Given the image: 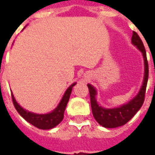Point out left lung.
Returning <instances> with one entry per match:
<instances>
[{
	"instance_id": "1",
	"label": "left lung",
	"mask_w": 155,
	"mask_h": 155,
	"mask_svg": "<svg viewBox=\"0 0 155 155\" xmlns=\"http://www.w3.org/2000/svg\"><path fill=\"white\" fill-rule=\"evenodd\" d=\"M131 41L132 43L134 45H136L137 48L142 52L144 59V78H143L142 87L140 89L139 94L133 100H131L128 104H124L120 107L114 108V109H104L101 106H99V104L96 102L95 100L96 91L94 90V88L91 84H88L90 96H91L92 114L98 123L104 128H116L125 124L139 111L144 101L147 82L149 78V64L147 61L146 51L141 39L135 31H133Z\"/></svg>"
}]
</instances>
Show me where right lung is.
I'll return each mask as SVG.
<instances>
[{
	"label": "right lung",
	"instance_id": "add662e5",
	"mask_svg": "<svg viewBox=\"0 0 155 155\" xmlns=\"http://www.w3.org/2000/svg\"><path fill=\"white\" fill-rule=\"evenodd\" d=\"M74 84H75V83L71 84V86L68 88L67 91H65L64 96L62 98V100L60 102L57 108L54 111H52L51 113H49V114H37L25 110L17 104V102L15 101L13 94H12V102H13V104H14V106H15V110H17V112L27 122L31 124L32 125H34L36 128L41 129V130H50V129H52L54 126L58 125L63 120L64 110H65V107L67 105L68 101H69V99H70V96H71L72 88H73Z\"/></svg>",
	"mask_w": 155,
	"mask_h": 155
}]
</instances>
